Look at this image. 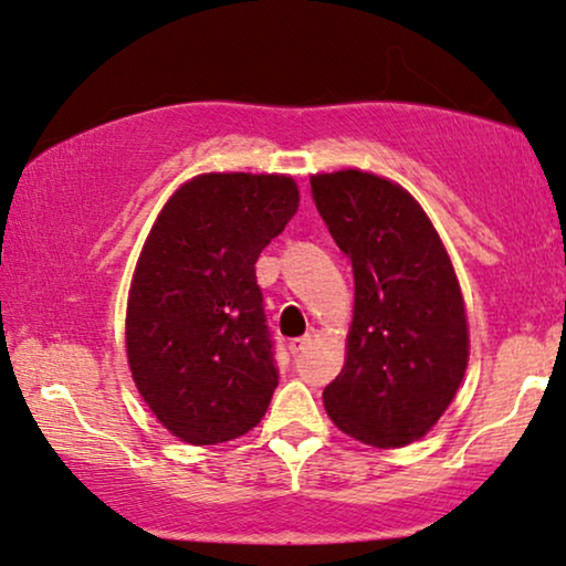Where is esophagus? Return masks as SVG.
Returning <instances> with one entry per match:
<instances>
[{
    "mask_svg": "<svg viewBox=\"0 0 566 566\" xmlns=\"http://www.w3.org/2000/svg\"><path fill=\"white\" fill-rule=\"evenodd\" d=\"M310 343H312V337H310V335H304V337H293V340L289 343V350H291L293 356H296V354H301V350H304L306 346H310Z\"/></svg>",
    "mask_w": 566,
    "mask_h": 566,
    "instance_id": "1",
    "label": "esophagus"
}]
</instances>
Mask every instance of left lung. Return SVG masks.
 Wrapping results in <instances>:
<instances>
[{
	"label": "left lung",
	"instance_id": "obj_1",
	"mask_svg": "<svg viewBox=\"0 0 566 566\" xmlns=\"http://www.w3.org/2000/svg\"><path fill=\"white\" fill-rule=\"evenodd\" d=\"M329 237L356 283L346 366L322 392L340 431L406 447L439 421L468 366V322L452 262L413 197L374 174L312 176Z\"/></svg>",
	"mask_w": 566,
	"mask_h": 566
}]
</instances>
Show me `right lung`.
I'll list each match as a JSON object with an SVG mask.
<instances>
[{
  "label": "right lung",
  "instance_id": "add662e5",
  "mask_svg": "<svg viewBox=\"0 0 566 566\" xmlns=\"http://www.w3.org/2000/svg\"><path fill=\"white\" fill-rule=\"evenodd\" d=\"M296 208L291 176L202 174L145 241L127 304L129 369L189 444L229 442L265 416L277 366L254 262Z\"/></svg>",
  "mask_w": 566,
  "mask_h": 566
}]
</instances>
